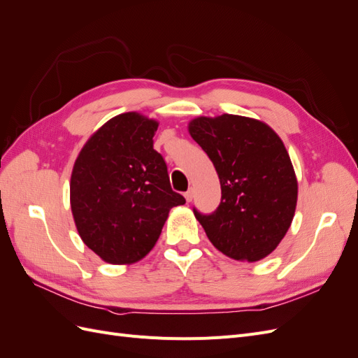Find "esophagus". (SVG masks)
Listing matches in <instances>:
<instances>
[{
  "label": "esophagus",
  "mask_w": 358,
  "mask_h": 358,
  "mask_svg": "<svg viewBox=\"0 0 358 358\" xmlns=\"http://www.w3.org/2000/svg\"><path fill=\"white\" fill-rule=\"evenodd\" d=\"M192 197H194V191H192V188H191V189H188V191L185 192V199H187V201L189 203V201H192Z\"/></svg>",
  "instance_id": "34e87169"
}]
</instances>
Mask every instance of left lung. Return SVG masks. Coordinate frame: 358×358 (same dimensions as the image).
<instances>
[{"instance_id":"obj_1","label":"left lung","mask_w":358,"mask_h":358,"mask_svg":"<svg viewBox=\"0 0 358 358\" xmlns=\"http://www.w3.org/2000/svg\"><path fill=\"white\" fill-rule=\"evenodd\" d=\"M218 173L221 203L194 209L212 245L234 259L258 262L287 234L297 204V179L282 140L267 124L239 115L200 116L188 125Z\"/></svg>"}]
</instances>
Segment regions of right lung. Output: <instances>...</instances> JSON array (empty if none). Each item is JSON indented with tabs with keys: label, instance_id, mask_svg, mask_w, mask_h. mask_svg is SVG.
Here are the masks:
<instances>
[{
	"label": "right lung",
	"instance_id": "obj_1",
	"mask_svg": "<svg viewBox=\"0 0 358 358\" xmlns=\"http://www.w3.org/2000/svg\"><path fill=\"white\" fill-rule=\"evenodd\" d=\"M158 122L117 115L90 137L74 162L71 212L83 243L110 264H131L157 243L171 208L185 199L170 187L154 149Z\"/></svg>",
	"mask_w": 358,
	"mask_h": 358
}]
</instances>
